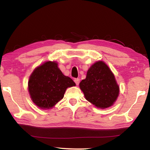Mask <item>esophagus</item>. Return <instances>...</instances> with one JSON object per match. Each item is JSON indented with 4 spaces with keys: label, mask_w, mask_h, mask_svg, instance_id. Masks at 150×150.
<instances>
[{
    "label": "esophagus",
    "mask_w": 150,
    "mask_h": 150,
    "mask_svg": "<svg viewBox=\"0 0 150 150\" xmlns=\"http://www.w3.org/2000/svg\"><path fill=\"white\" fill-rule=\"evenodd\" d=\"M74 81H75V83H76V85H78L79 84L80 79L79 78H76V79H74Z\"/></svg>",
    "instance_id": "34e87169"
}]
</instances>
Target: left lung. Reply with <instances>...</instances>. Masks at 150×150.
<instances>
[{
	"label": "left lung",
	"instance_id": "left-lung-1",
	"mask_svg": "<svg viewBox=\"0 0 150 150\" xmlns=\"http://www.w3.org/2000/svg\"><path fill=\"white\" fill-rule=\"evenodd\" d=\"M79 87L86 99L100 108L112 105L119 93L115 75L103 62H97L91 66Z\"/></svg>",
	"mask_w": 150,
	"mask_h": 150
}]
</instances>
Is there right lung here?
<instances>
[{"label":"right lung","mask_w":150,"mask_h":150,"mask_svg":"<svg viewBox=\"0 0 150 150\" xmlns=\"http://www.w3.org/2000/svg\"><path fill=\"white\" fill-rule=\"evenodd\" d=\"M75 86L71 79L63 74L54 62L38 67L30 75L28 91L33 102L42 108H50L62 100L67 87Z\"/></svg>","instance_id":"add662e5"}]
</instances>
